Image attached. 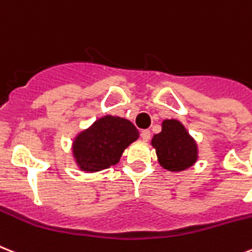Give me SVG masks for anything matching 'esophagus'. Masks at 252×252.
<instances>
[{
  "label": "esophagus",
  "instance_id": "esophagus-1",
  "mask_svg": "<svg viewBox=\"0 0 252 252\" xmlns=\"http://www.w3.org/2000/svg\"><path fill=\"white\" fill-rule=\"evenodd\" d=\"M150 137H151L150 130H147V129L141 130V138H142V140H144L145 142H147V141L150 140Z\"/></svg>",
  "mask_w": 252,
  "mask_h": 252
}]
</instances>
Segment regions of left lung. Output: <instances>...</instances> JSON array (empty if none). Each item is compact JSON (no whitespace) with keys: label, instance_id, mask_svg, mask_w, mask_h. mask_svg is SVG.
<instances>
[{"label":"left lung","instance_id":"obj_1","mask_svg":"<svg viewBox=\"0 0 252 252\" xmlns=\"http://www.w3.org/2000/svg\"><path fill=\"white\" fill-rule=\"evenodd\" d=\"M151 145L159 164L171 172L185 171L198 160L197 142L179 120H163L161 132L154 134Z\"/></svg>","mask_w":252,"mask_h":252}]
</instances>
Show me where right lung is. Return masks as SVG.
<instances>
[{
  "instance_id": "right-lung-1",
  "label": "right lung",
  "mask_w": 252,
  "mask_h": 252,
  "mask_svg": "<svg viewBox=\"0 0 252 252\" xmlns=\"http://www.w3.org/2000/svg\"><path fill=\"white\" fill-rule=\"evenodd\" d=\"M138 137V129L128 119L102 116L73 138V158L84 172H98L119 163L124 150Z\"/></svg>"
}]
</instances>
